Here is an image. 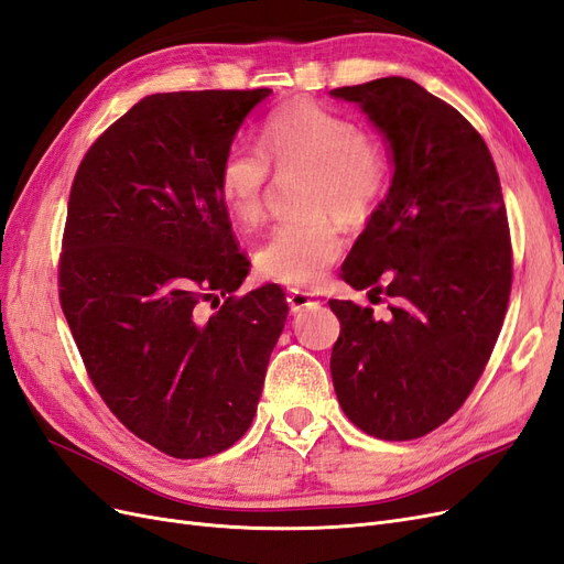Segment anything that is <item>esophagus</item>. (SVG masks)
<instances>
[{
  "mask_svg": "<svg viewBox=\"0 0 564 564\" xmlns=\"http://www.w3.org/2000/svg\"><path fill=\"white\" fill-rule=\"evenodd\" d=\"M286 303H289V308H292V313H301V311H305V308H317L319 305V301L311 294V292H289L286 294Z\"/></svg>",
  "mask_w": 564,
  "mask_h": 564,
  "instance_id": "esophagus-1",
  "label": "esophagus"
}]
</instances>
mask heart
I'll use <instances>...</instances> for the list:
<instances>
[{
    "mask_svg": "<svg viewBox=\"0 0 564 564\" xmlns=\"http://www.w3.org/2000/svg\"><path fill=\"white\" fill-rule=\"evenodd\" d=\"M270 164L280 174L303 172L296 209L256 251L263 278L286 286H313L344 253L336 214L360 226L377 212L390 164L383 148L352 117L313 100H292L272 110L259 129V150L232 145L218 169V199L237 226L263 220Z\"/></svg>",
    "mask_w": 564,
    "mask_h": 564,
    "instance_id": "1",
    "label": "heart"
}]
</instances>
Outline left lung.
<instances>
[{
  "mask_svg": "<svg viewBox=\"0 0 564 564\" xmlns=\"http://www.w3.org/2000/svg\"><path fill=\"white\" fill-rule=\"evenodd\" d=\"M390 150L392 181L340 268L381 319L329 301L332 379L346 416L379 440L429 435L466 402L497 344L513 256L497 166L468 119L404 77L340 87Z\"/></svg>",
  "mask_w": 564,
  "mask_h": 564,
  "instance_id": "obj_1",
  "label": "left lung"
}]
</instances>
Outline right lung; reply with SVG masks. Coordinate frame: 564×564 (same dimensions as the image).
<instances>
[{"mask_svg": "<svg viewBox=\"0 0 564 564\" xmlns=\"http://www.w3.org/2000/svg\"><path fill=\"white\" fill-rule=\"evenodd\" d=\"M268 96L141 98L84 155L67 202L58 284L84 367L110 412L174 458L218 454L249 431L286 322L278 284L232 296L249 261L216 187Z\"/></svg>", "mask_w": 564, "mask_h": 564, "instance_id": "right-lung-1", "label": "right lung"}]
</instances>
